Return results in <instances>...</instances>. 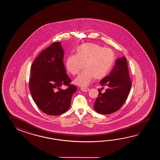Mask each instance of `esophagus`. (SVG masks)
Wrapping results in <instances>:
<instances>
[{"label": "esophagus", "mask_w": 160, "mask_h": 160, "mask_svg": "<svg viewBox=\"0 0 160 160\" xmlns=\"http://www.w3.org/2000/svg\"><path fill=\"white\" fill-rule=\"evenodd\" d=\"M81 89L82 92H88L90 90V88H83V87H82V88H81Z\"/></svg>", "instance_id": "obj_1"}]
</instances>
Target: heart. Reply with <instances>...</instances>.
Here are the masks:
<instances>
[{
	"instance_id": "heart-1",
	"label": "heart",
	"mask_w": 160,
	"mask_h": 160,
	"mask_svg": "<svg viewBox=\"0 0 160 160\" xmlns=\"http://www.w3.org/2000/svg\"><path fill=\"white\" fill-rule=\"evenodd\" d=\"M115 61V54L112 49L98 44L86 43L76 50V55L68 56L65 66L69 73L78 74L85 64L86 69L75 79V84L85 86L95 78L101 79L108 74Z\"/></svg>"
}]
</instances>
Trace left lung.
I'll return each instance as SVG.
<instances>
[{
  "label": "left lung",
  "instance_id": "left-lung-1",
  "mask_svg": "<svg viewBox=\"0 0 160 160\" xmlns=\"http://www.w3.org/2000/svg\"><path fill=\"white\" fill-rule=\"evenodd\" d=\"M103 93L99 88L98 97L94 105L95 111L102 114H110L118 111L125 103L132 87L128 63L125 57L116 60L109 75L100 82Z\"/></svg>",
  "mask_w": 160,
  "mask_h": 160
}]
</instances>
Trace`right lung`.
Wrapping results in <instances>:
<instances>
[{
  "label": "right lung",
  "instance_id": "obj_1",
  "mask_svg": "<svg viewBox=\"0 0 160 160\" xmlns=\"http://www.w3.org/2000/svg\"><path fill=\"white\" fill-rule=\"evenodd\" d=\"M64 51L59 42H54L38 55L31 66L29 89L34 102L41 111L58 116L68 110L77 86L66 74ZM62 85L68 88H60Z\"/></svg>",
  "mask_w": 160,
  "mask_h": 160
}]
</instances>
